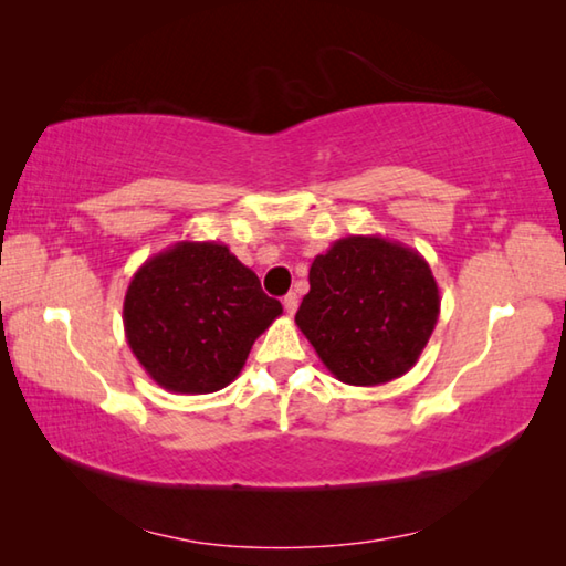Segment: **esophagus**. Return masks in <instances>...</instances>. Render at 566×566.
Wrapping results in <instances>:
<instances>
[{
  "mask_svg": "<svg viewBox=\"0 0 566 566\" xmlns=\"http://www.w3.org/2000/svg\"><path fill=\"white\" fill-rule=\"evenodd\" d=\"M296 306H300V296H296L294 292L286 294V296H284V312L292 317V314L296 312Z\"/></svg>",
  "mask_w": 566,
  "mask_h": 566,
  "instance_id": "obj_1",
  "label": "esophagus"
}]
</instances>
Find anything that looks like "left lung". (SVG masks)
Listing matches in <instances>:
<instances>
[{"instance_id":"obj_1","label":"left lung","mask_w":566,"mask_h":566,"mask_svg":"<svg viewBox=\"0 0 566 566\" xmlns=\"http://www.w3.org/2000/svg\"><path fill=\"white\" fill-rule=\"evenodd\" d=\"M439 302L417 249L349 234L314 256L294 322L339 381L377 387L415 367L437 327Z\"/></svg>"}]
</instances>
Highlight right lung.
<instances>
[{
  "label": "right lung",
  "instance_id": "right-lung-1",
  "mask_svg": "<svg viewBox=\"0 0 566 566\" xmlns=\"http://www.w3.org/2000/svg\"><path fill=\"white\" fill-rule=\"evenodd\" d=\"M280 314L227 244L185 239L134 272L122 319L132 354L161 389L212 395L239 377Z\"/></svg>",
  "mask_w": 566,
  "mask_h": 566
}]
</instances>
